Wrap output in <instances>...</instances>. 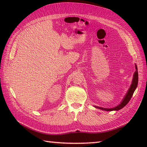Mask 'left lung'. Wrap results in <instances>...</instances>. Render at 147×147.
<instances>
[{"instance_id":"left-lung-1","label":"left lung","mask_w":147,"mask_h":147,"mask_svg":"<svg viewBox=\"0 0 147 147\" xmlns=\"http://www.w3.org/2000/svg\"><path fill=\"white\" fill-rule=\"evenodd\" d=\"M135 69L136 71L135 73L133 74V78L132 80V83L131 84V86L129 87V90H127L126 94L125 96H124L123 100L121 101L119 104L117 105L115 107L113 108H103L101 107H98V106H94L95 108H97L99 109H101L102 111H119L125 107V105L127 104V103L129 102L130 99L131 98L132 96L133 95L134 92L135 91L137 86H138V68H137V65L135 64Z\"/></svg>"}]
</instances>
